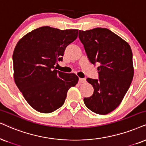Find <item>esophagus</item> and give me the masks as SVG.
<instances>
[{"mask_svg": "<svg viewBox=\"0 0 146 146\" xmlns=\"http://www.w3.org/2000/svg\"><path fill=\"white\" fill-rule=\"evenodd\" d=\"M79 82L81 83V84H84V83L86 82V79H85V78H79Z\"/></svg>", "mask_w": 146, "mask_h": 146, "instance_id": "34e87169", "label": "esophagus"}]
</instances>
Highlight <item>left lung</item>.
I'll list each match as a JSON object with an SVG mask.
<instances>
[{"mask_svg":"<svg viewBox=\"0 0 146 146\" xmlns=\"http://www.w3.org/2000/svg\"><path fill=\"white\" fill-rule=\"evenodd\" d=\"M79 38L92 63L98 62L99 79L87 78L94 94L84 104L98 114H107L119 106L134 74L133 54L127 42L108 29L79 31Z\"/></svg>","mask_w":146,"mask_h":146,"instance_id":"1","label":"left lung"}]
</instances>
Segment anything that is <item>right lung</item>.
I'll return each mask as SVG.
<instances>
[{
    "label": "right lung",
    "mask_w": 146,
    "mask_h": 146,
    "mask_svg": "<svg viewBox=\"0 0 146 146\" xmlns=\"http://www.w3.org/2000/svg\"><path fill=\"white\" fill-rule=\"evenodd\" d=\"M77 34L78 29L44 26L29 32L17 44L13 54L15 82L37 111L50 113L61 107L68 90L78 83L74 73L57 71L54 67Z\"/></svg>",
    "instance_id": "right-lung-1"
}]
</instances>
